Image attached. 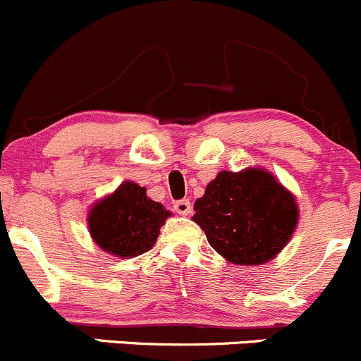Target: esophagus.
Segmentation results:
<instances>
[{
    "label": "esophagus",
    "instance_id": "esophagus-1",
    "mask_svg": "<svg viewBox=\"0 0 361 361\" xmlns=\"http://www.w3.org/2000/svg\"><path fill=\"white\" fill-rule=\"evenodd\" d=\"M173 209L180 216H189L191 214V203H189V200H179V202L173 203Z\"/></svg>",
    "mask_w": 361,
    "mask_h": 361
}]
</instances>
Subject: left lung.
<instances>
[{
	"label": "left lung",
	"mask_w": 361,
	"mask_h": 361,
	"mask_svg": "<svg viewBox=\"0 0 361 361\" xmlns=\"http://www.w3.org/2000/svg\"><path fill=\"white\" fill-rule=\"evenodd\" d=\"M192 221L214 251L235 265H262L290 242L298 223L295 196L263 169L219 172L195 202Z\"/></svg>",
	"instance_id": "1"
}]
</instances>
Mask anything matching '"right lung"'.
Listing matches in <instances>:
<instances>
[{
  "label": "right lung",
  "mask_w": 361,
  "mask_h": 361,
  "mask_svg": "<svg viewBox=\"0 0 361 361\" xmlns=\"http://www.w3.org/2000/svg\"><path fill=\"white\" fill-rule=\"evenodd\" d=\"M147 189L126 180L94 203L87 217L92 240L117 258H133L151 251L159 228L172 214L147 196Z\"/></svg>",
  "instance_id": "right-lung-1"
}]
</instances>
